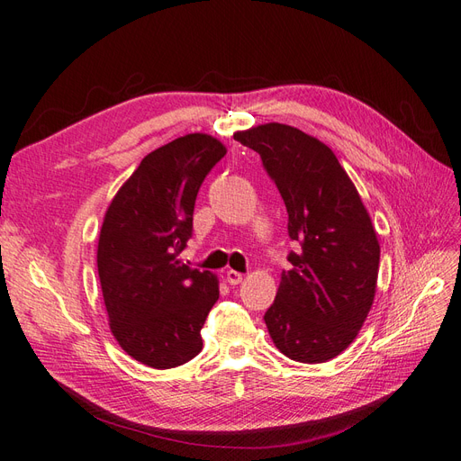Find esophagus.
<instances>
[{
  "mask_svg": "<svg viewBox=\"0 0 461 461\" xmlns=\"http://www.w3.org/2000/svg\"><path fill=\"white\" fill-rule=\"evenodd\" d=\"M226 280L230 285H238L243 282V274L238 272V270H228L226 272Z\"/></svg>",
  "mask_w": 461,
  "mask_h": 461,
  "instance_id": "obj_1",
  "label": "esophagus"
}]
</instances>
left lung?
Here are the masks:
<instances>
[{
    "label": "left lung",
    "instance_id": "left-lung-1",
    "mask_svg": "<svg viewBox=\"0 0 461 461\" xmlns=\"http://www.w3.org/2000/svg\"><path fill=\"white\" fill-rule=\"evenodd\" d=\"M233 139L260 154L285 203L289 238L301 245L265 314L268 334L289 359L330 361L357 338L375 301L380 245L371 216L319 139L284 123Z\"/></svg>",
    "mask_w": 461,
    "mask_h": 461
}]
</instances>
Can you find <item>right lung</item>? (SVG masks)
Returning <instances> with one entry per match:
<instances>
[{
	"label": "right lung",
	"mask_w": 461,
	"mask_h": 461,
	"mask_svg": "<svg viewBox=\"0 0 461 461\" xmlns=\"http://www.w3.org/2000/svg\"><path fill=\"white\" fill-rule=\"evenodd\" d=\"M226 152L204 133L164 144L142 158L104 216L96 262L110 330L152 369L179 366L203 349L218 278L179 255L193 231L196 193Z\"/></svg>",
	"instance_id": "right-lung-1"
}]
</instances>
